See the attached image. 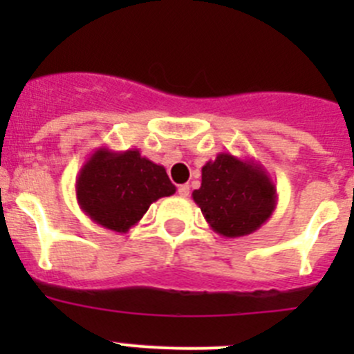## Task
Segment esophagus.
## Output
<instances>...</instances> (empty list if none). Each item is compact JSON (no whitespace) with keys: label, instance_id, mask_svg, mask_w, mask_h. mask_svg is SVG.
Masks as SVG:
<instances>
[{"label":"esophagus","instance_id":"obj_1","mask_svg":"<svg viewBox=\"0 0 354 354\" xmlns=\"http://www.w3.org/2000/svg\"><path fill=\"white\" fill-rule=\"evenodd\" d=\"M178 194L183 198L190 197V187H188V185H180V187H178Z\"/></svg>","mask_w":354,"mask_h":354}]
</instances>
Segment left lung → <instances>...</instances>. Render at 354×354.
Segmentation results:
<instances>
[{
	"label": "left lung",
	"instance_id": "obj_1",
	"mask_svg": "<svg viewBox=\"0 0 354 354\" xmlns=\"http://www.w3.org/2000/svg\"><path fill=\"white\" fill-rule=\"evenodd\" d=\"M209 226L224 238L259 230L277 205V190L266 167L255 159L219 152L202 167V185L192 194Z\"/></svg>",
	"mask_w": 354,
	"mask_h": 354
}]
</instances>
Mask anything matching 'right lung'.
Wrapping results in <instances>:
<instances>
[{"mask_svg": "<svg viewBox=\"0 0 354 354\" xmlns=\"http://www.w3.org/2000/svg\"><path fill=\"white\" fill-rule=\"evenodd\" d=\"M174 192L164 166L140 156L138 149L116 152L99 147L85 160L75 183L85 216L114 233H128L152 202Z\"/></svg>", "mask_w": 354, "mask_h": 354, "instance_id": "obj_1", "label": "right lung"}]
</instances>
